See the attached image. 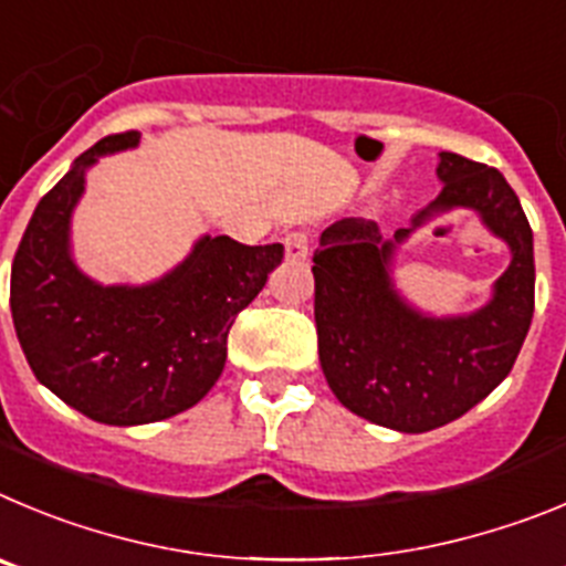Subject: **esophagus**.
Masks as SVG:
<instances>
[{"instance_id":"obj_1","label":"esophagus","mask_w":566,"mask_h":566,"mask_svg":"<svg viewBox=\"0 0 566 566\" xmlns=\"http://www.w3.org/2000/svg\"><path fill=\"white\" fill-rule=\"evenodd\" d=\"M284 251H287V259L302 262L310 253V237L304 231H290L287 237H284Z\"/></svg>"}]
</instances>
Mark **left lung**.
<instances>
[{
  "instance_id": "obj_1",
  "label": "left lung",
  "mask_w": 566,
  "mask_h": 566,
  "mask_svg": "<svg viewBox=\"0 0 566 566\" xmlns=\"http://www.w3.org/2000/svg\"><path fill=\"white\" fill-rule=\"evenodd\" d=\"M442 191L426 217L473 208L511 245L513 262L488 307L468 318H422L389 284L386 262L411 228L384 242L371 220L349 217L321 233L313 253L318 358L329 389L353 415L420 434L457 420L513 369L536 304L533 231L516 191L493 166L442 151Z\"/></svg>"
}]
</instances>
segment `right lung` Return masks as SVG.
I'll return each instance as SVG.
<instances>
[{
  "label": "right lung",
  "mask_w": 566,
  "mask_h": 566,
  "mask_svg": "<svg viewBox=\"0 0 566 566\" xmlns=\"http://www.w3.org/2000/svg\"><path fill=\"white\" fill-rule=\"evenodd\" d=\"M120 132L86 149L35 206L10 271V313L30 369L90 420L140 426L200 403L222 375L228 333L282 264L284 248L206 237L149 287H101L67 253L70 211L95 157L135 146Z\"/></svg>",
  "instance_id": "1"
}]
</instances>
